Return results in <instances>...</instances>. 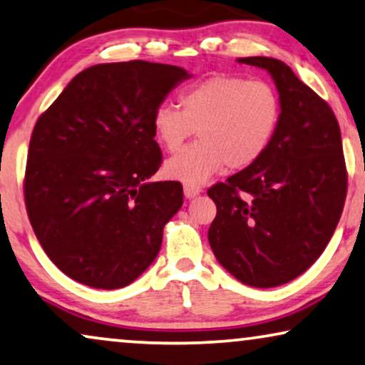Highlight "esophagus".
<instances>
[{
    "label": "esophagus",
    "instance_id": "34e87169",
    "mask_svg": "<svg viewBox=\"0 0 365 365\" xmlns=\"http://www.w3.org/2000/svg\"><path fill=\"white\" fill-rule=\"evenodd\" d=\"M200 192H202L200 185H188V183L183 185V193H185L187 198H193V197L200 195Z\"/></svg>",
    "mask_w": 365,
    "mask_h": 365
}]
</instances>
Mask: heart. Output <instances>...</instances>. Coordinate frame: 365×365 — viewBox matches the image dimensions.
Listing matches in <instances>:
<instances>
[{
  "label": "heart",
  "mask_w": 365,
  "mask_h": 365,
  "mask_svg": "<svg viewBox=\"0 0 365 365\" xmlns=\"http://www.w3.org/2000/svg\"><path fill=\"white\" fill-rule=\"evenodd\" d=\"M280 120V100L264 80L213 75L180 95V108L162 105L152 116L155 140L170 153L200 140L165 163L168 178L198 185L225 167L244 170L269 147Z\"/></svg>",
  "instance_id": "1"
}]
</instances>
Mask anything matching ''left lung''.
<instances>
[{"label": "left lung", "mask_w": 365, "mask_h": 365, "mask_svg": "<svg viewBox=\"0 0 365 365\" xmlns=\"http://www.w3.org/2000/svg\"><path fill=\"white\" fill-rule=\"evenodd\" d=\"M274 78L280 120L254 165L207 190L217 217L208 242L217 260L250 287L302 275L332 239L347 195L341 126L325 100L284 61L239 58Z\"/></svg>", "instance_id": "8db88e82"}]
</instances>
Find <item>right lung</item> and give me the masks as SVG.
<instances>
[{"label": "right lung", "mask_w": 365, "mask_h": 365, "mask_svg": "<svg viewBox=\"0 0 365 365\" xmlns=\"http://www.w3.org/2000/svg\"><path fill=\"white\" fill-rule=\"evenodd\" d=\"M183 68L142 60L86 68L43 111L23 192L43 250L63 274L121 289L157 257L183 203L180 182H148L162 165L152 116Z\"/></svg>", "instance_id": "right-lung-1"}]
</instances>
